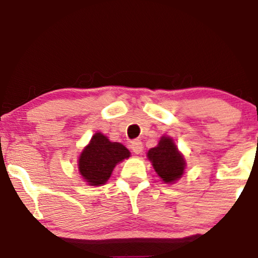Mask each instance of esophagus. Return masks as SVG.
<instances>
[{"label": "esophagus", "instance_id": "obj_1", "mask_svg": "<svg viewBox=\"0 0 258 258\" xmlns=\"http://www.w3.org/2000/svg\"><path fill=\"white\" fill-rule=\"evenodd\" d=\"M131 149H132V152L135 153V154H141L142 152H143V143H142L141 141H133L132 143H131Z\"/></svg>", "mask_w": 258, "mask_h": 258}]
</instances>
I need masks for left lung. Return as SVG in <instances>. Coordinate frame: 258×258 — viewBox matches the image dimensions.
Returning <instances> with one entry per match:
<instances>
[{"instance_id": "1", "label": "left lung", "mask_w": 258, "mask_h": 258, "mask_svg": "<svg viewBox=\"0 0 258 258\" xmlns=\"http://www.w3.org/2000/svg\"><path fill=\"white\" fill-rule=\"evenodd\" d=\"M154 170L165 183H174L184 173L185 160L178 152L173 139L161 137L159 144L148 152Z\"/></svg>"}]
</instances>
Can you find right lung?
<instances>
[{"mask_svg":"<svg viewBox=\"0 0 258 258\" xmlns=\"http://www.w3.org/2000/svg\"><path fill=\"white\" fill-rule=\"evenodd\" d=\"M128 149L117 142H110L103 133L92 136L79 158V171L90 185H102L110 178L112 170L119 162L130 158Z\"/></svg>","mask_w":258,"mask_h":258,"instance_id":"obj_1","label":"right lung"}]
</instances>
